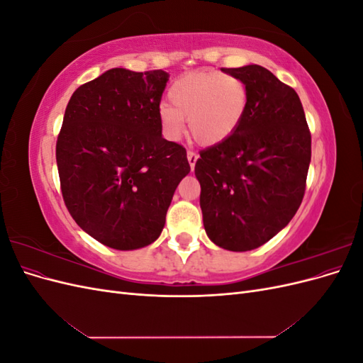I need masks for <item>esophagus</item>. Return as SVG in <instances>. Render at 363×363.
<instances>
[{
    "label": "esophagus",
    "instance_id": "obj_1",
    "mask_svg": "<svg viewBox=\"0 0 363 363\" xmlns=\"http://www.w3.org/2000/svg\"><path fill=\"white\" fill-rule=\"evenodd\" d=\"M196 159H199V155H196V152H194V151H188V162H189V167H191V169L194 171V168H195V162H196Z\"/></svg>",
    "mask_w": 363,
    "mask_h": 363
}]
</instances>
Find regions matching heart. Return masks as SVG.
<instances>
[{
	"instance_id": "obj_1",
	"label": "heart",
	"mask_w": 363,
	"mask_h": 363,
	"mask_svg": "<svg viewBox=\"0 0 363 363\" xmlns=\"http://www.w3.org/2000/svg\"><path fill=\"white\" fill-rule=\"evenodd\" d=\"M169 104L159 107L163 135L171 140L184 131V121L196 144H221L239 127L247 104L245 83L233 75L216 71L194 72L175 80L168 91Z\"/></svg>"
}]
</instances>
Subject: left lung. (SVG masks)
I'll list each match as a JSON object with an SVG mask.
<instances>
[{"label":"left lung","mask_w":363,"mask_h":363,"mask_svg":"<svg viewBox=\"0 0 363 363\" xmlns=\"http://www.w3.org/2000/svg\"><path fill=\"white\" fill-rule=\"evenodd\" d=\"M247 86L239 127L195 163L208 239L228 251L259 248L298 211L311 164V131L300 96L259 65L223 68Z\"/></svg>","instance_id":"1"}]
</instances>
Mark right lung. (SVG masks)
I'll list each match as a JSON object with an SVG mask.
<instances>
[{"label":"right lung","mask_w":363,"mask_h":363,"mask_svg":"<svg viewBox=\"0 0 363 363\" xmlns=\"http://www.w3.org/2000/svg\"><path fill=\"white\" fill-rule=\"evenodd\" d=\"M169 80L162 69H108L77 89L56 145L62 195L74 221L121 251L160 236L186 150L163 139L159 104Z\"/></svg>","instance_id":"add662e5"}]
</instances>
